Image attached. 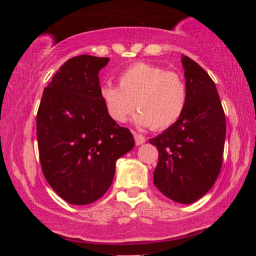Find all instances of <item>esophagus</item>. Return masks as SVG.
I'll use <instances>...</instances> for the list:
<instances>
[{"instance_id": "obj_1", "label": "esophagus", "mask_w": 256, "mask_h": 256, "mask_svg": "<svg viewBox=\"0 0 256 256\" xmlns=\"http://www.w3.org/2000/svg\"><path fill=\"white\" fill-rule=\"evenodd\" d=\"M132 134H134V142H136V144H137V146L143 144V143L146 142V138H144V136H142V134H137V132H134V131H132Z\"/></svg>"}]
</instances>
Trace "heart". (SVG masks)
<instances>
[{
	"mask_svg": "<svg viewBox=\"0 0 256 256\" xmlns=\"http://www.w3.org/2000/svg\"><path fill=\"white\" fill-rule=\"evenodd\" d=\"M119 86L104 84L100 96L112 119L122 122L134 110L138 125L165 130L178 122L188 98L186 84L177 72L152 64H132L120 72Z\"/></svg>",
	"mask_w": 256,
	"mask_h": 256,
	"instance_id": "1",
	"label": "heart"
}]
</instances>
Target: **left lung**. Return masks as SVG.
<instances>
[{
  "instance_id": "obj_1",
  "label": "left lung",
  "mask_w": 256,
  "mask_h": 256,
  "mask_svg": "<svg viewBox=\"0 0 256 256\" xmlns=\"http://www.w3.org/2000/svg\"><path fill=\"white\" fill-rule=\"evenodd\" d=\"M188 98L177 122L149 140L158 148L154 185L166 198L189 204L210 192L222 165L225 114L212 78L182 56Z\"/></svg>"
}]
</instances>
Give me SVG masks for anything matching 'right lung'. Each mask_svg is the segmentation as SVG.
I'll list each match as a JSON object with an SVG mask.
<instances>
[{"instance_id": "obj_1", "label": "right lung", "mask_w": 256, "mask_h": 256, "mask_svg": "<svg viewBox=\"0 0 256 256\" xmlns=\"http://www.w3.org/2000/svg\"><path fill=\"white\" fill-rule=\"evenodd\" d=\"M108 58L67 60L43 91L37 112V142L44 177L71 204H89L110 189L116 160L134 146L100 96L98 72Z\"/></svg>"}]
</instances>
